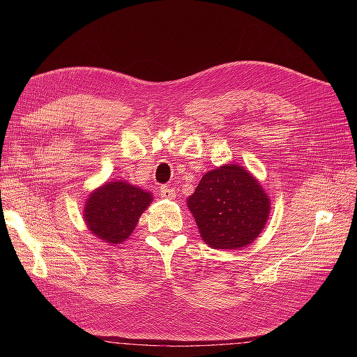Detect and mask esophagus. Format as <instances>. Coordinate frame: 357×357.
I'll return each mask as SVG.
<instances>
[{
  "label": "esophagus",
  "instance_id": "esophagus-1",
  "mask_svg": "<svg viewBox=\"0 0 357 357\" xmlns=\"http://www.w3.org/2000/svg\"><path fill=\"white\" fill-rule=\"evenodd\" d=\"M159 195H160V198H164V199H174L176 189L168 188V186H162L159 189Z\"/></svg>",
  "mask_w": 357,
  "mask_h": 357
}]
</instances>
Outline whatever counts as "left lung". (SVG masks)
Segmentation results:
<instances>
[{
  "mask_svg": "<svg viewBox=\"0 0 357 357\" xmlns=\"http://www.w3.org/2000/svg\"><path fill=\"white\" fill-rule=\"evenodd\" d=\"M186 202L202 241L218 250L252 244L271 211V199L261 183L238 164L205 172Z\"/></svg>",
  "mask_w": 357,
  "mask_h": 357,
  "instance_id": "left-lung-1",
  "label": "left lung"
}]
</instances>
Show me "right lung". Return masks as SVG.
<instances>
[{
  "label": "right lung",
  "mask_w": 357,
  "mask_h": 357,
  "mask_svg": "<svg viewBox=\"0 0 357 357\" xmlns=\"http://www.w3.org/2000/svg\"><path fill=\"white\" fill-rule=\"evenodd\" d=\"M153 195L125 180L105 181L89 193L83 220L91 234L107 244H122L129 238Z\"/></svg>",
  "instance_id": "obj_1"
}]
</instances>
